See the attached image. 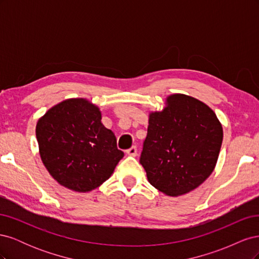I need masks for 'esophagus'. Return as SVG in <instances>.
Segmentation results:
<instances>
[{"label": "esophagus", "instance_id": "34e87169", "mask_svg": "<svg viewBox=\"0 0 259 259\" xmlns=\"http://www.w3.org/2000/svg\"><path fill=\"white\" fill-rule=\"evenodd\" d=\"M126 153L131 156H136L137 155V148L135 146L131 147L130 149H127V150H126Z\"/></svg>", "mask_w": 259, "mask_h": 259}]
</instances>
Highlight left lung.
<instances>
[{
    "label": "left lung",
    "instance_id": "8db88e82",
    "mask_svg": "<svg viewBox=\"0 0 259 259\" xmlns=\"http://www.w3.org/2000/svg\"><path fill=\"white\" fill-rule=\"evenodd\" d=\"M222 143L223 127L215 112L198 99L174 94L162 111L149 115L139 162L154 188L178 197L205 182Z\"/></svg>",
    "mask_w": 259,
    "mask_h": 259
}]
</instances>
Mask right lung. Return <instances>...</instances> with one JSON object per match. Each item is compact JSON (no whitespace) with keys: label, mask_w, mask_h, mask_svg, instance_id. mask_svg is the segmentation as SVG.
<instances>
[{"label":"right lung","mask_w":259,"mask_h":259,"mask_svg":"<svg viewBox=\"0 0 259 259\" xmlns=\"http://www.w3.org/2000/svg\"><path fill=\"white\" fill-rule=\"evenodd\" d=\"M35 135L46 169L76 192L99 187L124 156L113 132L101 123L99 108L83 98L51 108L37 121Z\"/></svg>","instance_id":"obj_1"}]
</instances>
